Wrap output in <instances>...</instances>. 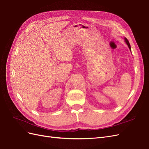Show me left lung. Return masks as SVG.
Returning <instances> with one entry per match:
<instances>
[{
	"label": "left lung",
	"mask_w": 149,
	"mask_h": 149,
	"mask_svg": "<svg viewBox=\"0 0 149 149\" xmlns=\"http://www.w3.org/2000/svg\"><path fill=\"white\" fill-rule=\"evenodd\" d=\"M125 41H126V42L127 43V46H128V47H129V49H131V46H130V44H129V42L128 41V40L126 39V38H125Z\"/></svg>",
	"instance_id": "8db88e82"
}]
</instances>
